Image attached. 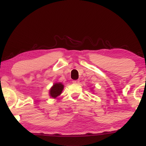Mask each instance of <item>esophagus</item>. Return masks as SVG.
I'll return each mask as SVG.
<instances>
[{"label":"esophagus","instance_id":"1","mask_svg":"<svg viewBox=\"0 0 146 146\" xmlns=\"http://www.w3.org/2000/svg\"><path fill=\"white\" fill-rule=\"evenodd\" d=\"M73 83H75V84H78V83H80V81H79V80H73Z\"/></svg>","mask_w":146,"mask_h":146}]
</instances>
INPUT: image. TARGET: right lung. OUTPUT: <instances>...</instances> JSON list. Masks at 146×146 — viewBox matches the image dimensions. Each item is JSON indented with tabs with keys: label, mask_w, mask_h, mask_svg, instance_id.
Masks as SVG:
<instances>
[{
	"label": "right lung",
	"mask_w": 146,
	"mask_h": 146,
	"mask_svg": "<svg viewBox=\"0 0 146 146\" xmlns=\"http://www.w3.org/2000/svg\"><path fill=\"white\" fill-rule=\"evenodd\" d=\"M64 88V85L61 83H56L53 85V86L49 90V95L50 97L56 98L59 95H61L62 91Z\"/></svg>",
	"instance_id": "add662e5"
}]
</instances>
